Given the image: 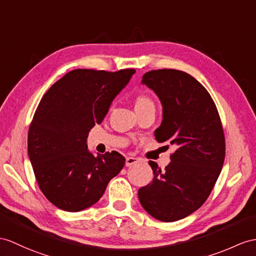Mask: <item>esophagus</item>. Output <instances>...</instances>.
<instances>
[{"label":"esophagus","instance_id":"34e87169","mask_svg":"<svg viewBox=\"0 0 256 256\" xmlns=\"http://www.w3.org/2000/svg\"><path fill=\"white\" fill-rule=\"evenodd\" d=\"M140 160L136 158H132V156H128L126 158V166L129 167V166H132V165H136V163H139Z\"/></svg>","mask_w":256,"mask_h":256}]
</instances>
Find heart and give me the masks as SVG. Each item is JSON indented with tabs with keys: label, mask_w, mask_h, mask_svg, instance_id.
<instances>
[{
	"label": "heart",
	"mask_w": 256,
	"mask_h": 256,
	"mask_svg": "<svg viewBox=\"0 0 256 256\" xmlns=\"http://www.w3.org/2000/svg\"><path fill=\"white\" fill-rule=\"evenodd\" d=\"M134 105H136V110H140V108H146V106H151V105H153V102H152V100L148 96L139 94V96H136Z\"/></svg>",
	"instance_id": "heart-1"
}]
</instances>
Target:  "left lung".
<instances>
[{
	"label": "left lung",
	"instance_id": "left-lung-1",
	"mask_svg": "<svg viewBox=\"0 0 256 256\" xmlns=\"http://www.w3.org/2000/svg\"><path fill=\"white\" fill-rule=\"evenodd\" d=\"M142 84L163 105L155 139L170 143L176 151L164 170L148 162L154 178L139 189V201L156 220L176 222L202 206L222 172L225 136L220 117L208 90L184 72L151 70L143 74Z\"/></svg>",
	"mask_w": 256,
	"mask_h": 256
}]
</instances>
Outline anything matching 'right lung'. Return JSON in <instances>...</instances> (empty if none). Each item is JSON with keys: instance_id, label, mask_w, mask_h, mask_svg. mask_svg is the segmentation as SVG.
Returning a JSON list of instances; mask_svg holds the SVG:
<instances>
[{"instance_id": "add662e5", "label": "right lung", "mask_w": 256, "mask_h": 256, "mask_svg": "<svg viewBox=\"0 0 256 256\" xmlns=\"http://www.w3.org/2000/svg\"><path fill=\"white\" fill-rule=\"evenodd\" d=\"M134 70H74L48 90L28 132V155L39 188L56 208L79 212L96 204L124 165L116 151L94 156L86 138L106 116Z\"/></svg>"}]
</instances>
